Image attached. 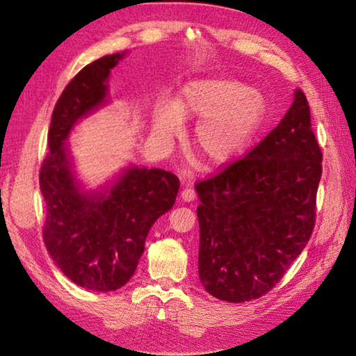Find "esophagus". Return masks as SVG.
<instances>
[{
	"label": "esophagus",
	"instance_id": "esophagus-1",
	"mask_svg": "<svg viewBox=\"0 0 356 356\" xmlns=\"http://www.w3.org/2000/svg\"><path fill=\"white\" fill-rule=\"evenodd\" d=\"M180 197H182V201H185V202H191V201H195L196 191L193 190L191 186H186V188H184L182 193H180Z\"/></svg>",
	"mask_w": 356,
	"mask_h": 356
}]
</instances>
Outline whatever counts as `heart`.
Segmentation results:
<instances>
[{
  "label": "heart",
  "mask_w": 356,
  "mask_h": 356,
  "mask_svg": "<svg viewBox=\"0 0 356 356\" xmlns=\"http://www.w3.org/2000/svg\"><path fill=\"white\" fill-rule=\"evenodd\" d=\"M267 100L254 88L231 76H210L184 84L176 100L160 99L150 131L161 144L182 134L184 120L200 119L193 141L209 165L231 163L261 129Z\"/></svg>",
  "instance_id": "obj_1"
}]
</instances>
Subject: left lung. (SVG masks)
<instances>
[{
    "mask_svg": "<svg viewBox=\"0 0 356 356\" xmlns=\"http://www.w3.org/2000/svg\"><path fill=\"white\" fill-rule=\"evenodd\" d=\"M322 152L305 94L245 159L196 185L201 206L197 270L206 291L229 303L272 291L314 229Z\"/></svg>",
    "mask_w": 356,
    "mask_h": 356,
    "instance_id": "left-lung-1",
    "label": "left lung"
}]
</instances>
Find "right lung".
<instances>
[{
  "label": "right lung",
  "mask_w": 356,
  "mask_h": 356,
  "mask_svg": "<svg viewBox=\"0 0 356 356\" xmlns=\"http://www.w3.org/2000/svg\"><path fill=\"white\" fill-rule=\"evenodd\" d=\"M125 55L95 59L65 86L53 110L50 154L39 177L48 252L72 282L97 292L116 291L130 281L150 227L171 210L180 186L170 171L136 165L125 166L95 190L76 176L65 141L81 119L110 102L108 78Z\"/></svg>",
  "instance_id": "add662e5"
}]
</instances>
